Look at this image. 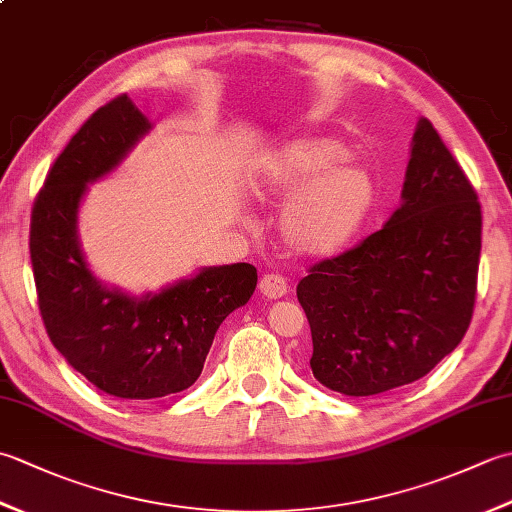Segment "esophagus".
Wrapping results in <instances>:
<instances>
[{
  "label": "esophagus",
  "mask_w": 512,
  "mask_h": 512,
  "mask_svg": "<svg viewBox=\"0 0 512 512\" xmlns=\"http://www.w3.org/2000/svg\"><path fill=\"white\" fill-rule=\"evenodd\" d=\"M259 290H262V295L268 297V299H279V297L286 295L290 286H288L286 277L270 273V275H264L262 281H259Z\"/></svg>",
  "instance_id": "obj_1"
}]
</instances>
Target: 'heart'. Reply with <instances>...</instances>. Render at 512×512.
Returning a JSON list of instances; mask_svg holds the SVG:
<instances>
[{
    "instance_id": "heart-1",
    "label": "heart",
    "mask_w": 512,
    "mask_h": 512,
    "mask_svg": "<svg viewBox=\"0 0 512 512\" xmlns=\"http://www.w3.org/2000/svg\"><path fill=\"white\" fill-rule=\"evenodd\" d=\"M345 156L341 140L303 136L270 151L255 169L253 187L264 198L297 191L281 213V233L299 253H336L369 213L372 178Z\"/></svg>"
}]
</instances>
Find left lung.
Segmentation results:
<instances>
[{"label": "left lung", "instance_id": "obj_1", "mask_svg": "<svg viewBox=\"0 0 512 512\" xmlns=\"http://www.w3.org/2000/svg\"><path fill=\"white\" fill-rule=\"evenodd\" d=\"M480 250L477 193L422 118L400 209L299 281L314 378L345 396H374L427 376L469 330Z\"/></svg>", "mask_w": 512, "mask_h": 512}]
</instances>
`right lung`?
Returning a JSON list of instances; mask_svg holds the SVG:
<instances>
[{"mask_svg": "<svg viewBox=\"0 0 512 512\" xmlns=\"http://www.w3.org/2000/svg\"><path fill=\"white\" fill-rule=\"evenodd\" d=\"M147 129L127 94L99 107L54 160L30 217V262L52 345L96 389L127 400L189 389L217 328L257 286L253 264L204 268L145 299L92 277L76 235L79 202L88 182L112 171Z\"/></svg>", "mask_w": 512, "mask_h": 512, "instance_id": "right-lung-1", "label": "right lung"}]
</instances>
